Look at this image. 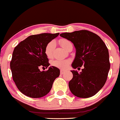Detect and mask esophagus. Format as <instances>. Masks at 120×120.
<instances>
[{
	"label": "esophagus",
	"mask_w": 120,
	"mask_h": 120,
	"mask_svg": "<svg viewBox=\"0 0 120 120\" xmlns=\"http://www.w3.org/2000/svg\"><path fill=\"white\" fill-rule=\"evenodd\" d=\"M60 74L61 75H62L63 73H64L65 72V71H63V70H60Z\"/></svg>",
	"instance_id": "esophagus-1"
}]
</instances>
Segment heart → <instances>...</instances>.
Instances as JSON below:
<instances>
[{"mask_svg":"<svg viewBox=\"0 0 120 120\" xmlns=\"http://www.w3.org/2000/svg\"><path fill=\"white\" fill-rule=\"evenodd\" d=\"M60 45L66 49L69 45L71 44V42L65 39H62L60 41ZM55 47V42L54 41H51L48 42L45 48V54L48 58H51L53 56V51ZM71 61L69 60H54L52 62V65L55 67L61 69H66L69 66Z\"/></svg>","mask_w":120,"mask_h":120,"instance_id":"obj_1","label":"heart"}]
</instances>
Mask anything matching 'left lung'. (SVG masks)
Wrapping results in <instances>:
<instances>
[{
	"mask_svg": "<svg viewBox=\"0 0 120 120\" xmlns=\"http://www.w3.org/2000/svg\"><path fill=\"white\" fill-rule=\"evenodd\" d=\"M60 36L71 41L75 47L72 68L84 66L80 73L71 71L73 78L69 82L70 90L78 98L93 96L104 85L110 70L106 45L99 35L87 30L62 33Z\"/></svg>",
	"mask_w": 120,
	"mask_h": 120,
	"instance_id": "8db88e82",
	"label": "left lung"
}]
</instances>
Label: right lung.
<instances>
[{"instance_id": "obj_1", "label": "right lung", "mask_w": 120, "mask_h": 120, "mask_svg": "<svg viewBox=\"0 0 120 120\" xmlns=\"http://www.w3.org/2000/svg\"><path fill=\"white\" fill-rule=\"evenodd\" d=\"M60 33H42L28 37L15 48L10 62L13 79L20 92L27 96L40 98L47 95L60 71L49 66L47 71L41 67L49 66L45 48Z\"/></svg>"}]
</instances>
